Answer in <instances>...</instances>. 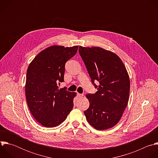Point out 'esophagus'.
Returning <instances> with one entry per match:
<instances>
[{"label": "esophagus", "mask_w": 158, "mask_h": 158, "mask_svg": "<svg viewBox=\"0 0 158 158\" xmlns=\"http://www.w3.org/2000/svg\"><path fill=\"white\" fill-rule=\"evenodd\" d=\"M77 97L79 98H82L83 96H84V94H79V93H77Z\"/></svg>", "instance_id": "esophagus-1"}]
</instances>
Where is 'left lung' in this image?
<instances>
[{"label": "left lung", "instance_id": "1", "mask_svg": "<svg viewBox=\"0 0 158 158\" xmlns=\"http://www.w3.org/2000/svg\"><path fill=\"white\" fill-rule=\"evenodd\" d=\"M79 52L98 88L95 94L85 96L89 101V108L84 112L86 119L99 131L110 129L119 123L128 103V73L119 57L110 51L79 46ZM94 81L100 84L96 86Z\"/></svg>", "mask_w": 158, "mask_h": 158}]
</instances>
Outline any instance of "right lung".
<instances>
[{"label":"right lung","mask_w":158,"mask_h":158,"mask_svg":"<svg viewBox=\"0 0 158 158\" xmlns=\"http://www.w3.org/2000/svg\"><path fill=\"white\" fill-rule=\"evenodd\" d=\"M78 46H51L40 51L29 64L25 85L26 101L34 119L53 127L64 122L73 110L76 93L59 89L64 81L65 62L77 52Z\"/></svg>","instance_id":"right-lung-1"}]
</instances>
